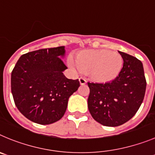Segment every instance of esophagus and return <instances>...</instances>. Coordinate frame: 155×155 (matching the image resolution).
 Masks as SVG:
<instances>
[{"label": "esophagus", "instance_id": "1", "mask_svg": "<svg viewBox=\"0 0 155 155\" xmlns=\"http://www.w3.org/2000/svg\"><path fill=\"white\" fill-rule=\"evenodd\" d=\"M79 83H80L81 85H85L86 83V79H84V78H83V77H80V78H79Z\"/></svg>", "mask_w": 155, "mask_h": 155}]
</instances>
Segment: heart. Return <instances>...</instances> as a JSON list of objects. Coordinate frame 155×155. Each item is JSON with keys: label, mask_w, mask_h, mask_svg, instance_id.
<instances>
[{"label": "heart", "mask_w": 155, "mask_h": 155, "mask_svg": "<svg viewBox=\"0 0 155 155\" xmlns=\"http://www.w3.org/2000/svg\"><path fill=\"white\" fill-rule=\"evenodd\" d=\"M69 63L77 71L86 70L94 79L100 82H109L119 75L123 59L117 52L108 50H86L78 53L76 60L69 57Z\"/></svg>", "instance_id": "heart-1"}]
</instances>
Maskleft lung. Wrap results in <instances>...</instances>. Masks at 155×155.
Here are the masks:
<instances>
[{"label":"left lung","mask_w":155,"mask_h":155,"mask_svg":"<svg viewBox=\"0 0 155 155\" xmlns=\"http://www.w3.org/2000/svg\"><path fill=\"white\" fill-rule=\"evenodd\" d=\"M118 53L123 59V67L115 79L105 83L88 82L89 111L95 121L105 126H119L131 119L145 94L142 63L131 55Z\"/></svg>","instance_id":"left-lung-1"}]
</instances>
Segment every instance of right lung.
<instances>
[{
  "instance_id": "add662e5",
  "label": "right lung",
  "mask_w": 155,
  "mask_h": 155,
  "mask_svg": "<svg viewBox=\"0 0 155 155\" xmlns=\"http://www.w3.org/2000/svg\"><path fill=\"white\" fill-rule=\"evenodd\" d=\"M65 47L41 49L22 55L11 73V92L18 110L30 121L50 125L66 112L69 98L79 87L69 79L61 58Z\"/></svg>"
}]
</instances>
